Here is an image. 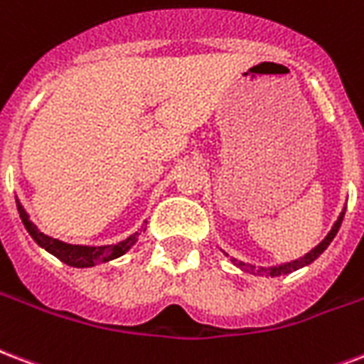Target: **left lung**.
I'll use <instances>...</instances> for the list:
<instances>
[{"label":"left lung","mask_w":364,"mask_h":364,"mask_svg":"<svg viewBox=\"0 0 364 364\" xmlns=\"http://www.w3.org/2000/svg\"><path fill=\"white\" fill-rule=\"evenodd\" d=\"M343 213H346V212H342V215L338 218V221H336V223H334V227H332V231H330L328 235H326V238H324L323 242L318 244V246H317V248H315V250H311L309 254H305L304 257H299V259H296V262H290V263H284V265H279V267L257 269V271H256V269H254V267H250V271H252V273H254V274H267V277H281V274H288V273H292V271H296V269L305 267V265H309V263L315 262V259H317V257L321 256V254H323L324 250L328 248V244L332 242V240H334V237H336L338 229H340V225H342ZM232 262L237 263V265H238V267H240V269H248V267H246V265H244L242 262H237V259H232Z\"/></svg>","instance_id":"obj_1"}]
</instances>
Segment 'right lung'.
Masks as SVG:
<instances>
[{"label": "right lung", "mask_w": 364, "mask_h": 364, "mask_svg": "<svg viewBox=\"0 0 364 364\" xmlns=\"http://www.w3.org/2000/svg\"><path fill=\"white\" fill-rule=\"evenodd\" d=\"M16 208H18V213H21V219L26 231L30 232V237L34 238L36 242L40 244L41 248H46L49 254H53L55 257H59L60 262L70 265V267H93L97 263L110 262V259H116L126 254L127 250L132 248L133 244L139 240V235L141 231L132 235L126 240H122L118 244H110V246H76V244H66L63 240H57V238H51L43 235V232L38 231V227L28 219V213L24 212V208L21 206V202L16 200ZM146 227H143L145 231Z\"/></svg>", "instance_id": "obj_1"}]
</instances>
